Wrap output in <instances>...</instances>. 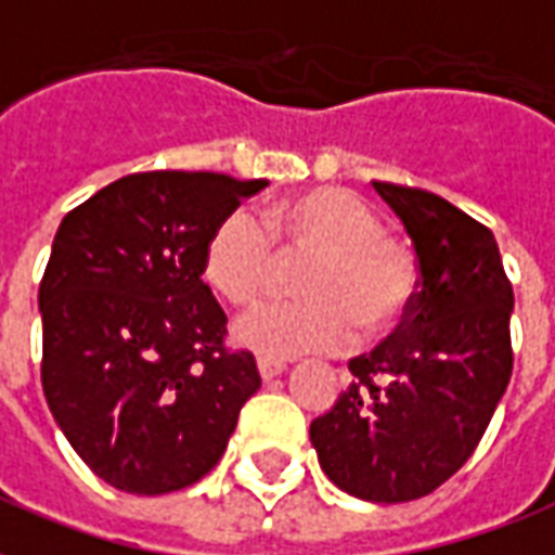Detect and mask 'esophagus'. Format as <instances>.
I'll list each match as a JSON object with an SVG mask.
<instances>
[{
    "mask_svg": "<svg viewBox=\"0 0 555 555\" xmlns=\"http://www.w3.org/2000/svg\"><path fill=\"white\" fill-rule=\"evenodd\" d=\"M256 366H259L261 380H273V378H276V375H282V372L287 370L285 363L273 361V358H259V363H256Z\"/></svg>",
    "mask_w": 555,
    "mask_h": 555,
    "instance_id": "obj_1",
    "label": "esophagus"
}]
</instances>
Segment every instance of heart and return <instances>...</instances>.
Masks as SVG:
<instances>
[{"mask_svg":"<svg viewBox=\"0 0 555 555\" xmlns=\"http://www.w3.org/2000/svg\"><path fill=\"white\" fill-rule=\"evenodd\" d=\"M268 229L247 209L223 218L206 244V279L232 306H256L282 259L299 270V302H273L235 325V340L261 358L334 352L375 340L408 311L416 264L401 241L380 232L370 203L346 189H314L268 209Z\"/></svg>","mask_w":555,"mask_h":555,"instance_id":"1","label":"heart"}]
</instances>
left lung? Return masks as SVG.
Segmentation results:
<instances>
[{"instance_id": "obj_1", "label": "left lung", "mask_w": 555, "mask_h": 555, "mask_svg": "<svg viewBox=\"0 0 555 555\" xmlns=\"http://www.w3.org/2000/svg\"><path fill=\"white\" fill-rule=\"evenodd\" d=\"M413 241L418 294L399 334L352 358V384L311 422L325 477L352 498L404 503L456 475L513 375V285L483 223L408 185L372 183Z\"/></svg>"}]
</instances>
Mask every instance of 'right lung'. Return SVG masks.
Returning a JSON list of instances; mask_svg holds the SVG:
<instances>
[{
	"mask_svg": "<svg viewBox=\"0 0 555 555\" xmlns=\"http://www.w3.org/2000/svg\"><path fill=\"white\" fill-rule=\"evenodd\" d=\"M268 185L209 171L127 175L72 209L40 282L42 392L83 463L130 494L197 483L261 387L227 352L203 282L215 227Z\"/></svg>",
	"mask_w": 555,
	"mask_h": 555,
	"instance_id": "obj_1",
	"label": "right lung"
}]
</instances>
